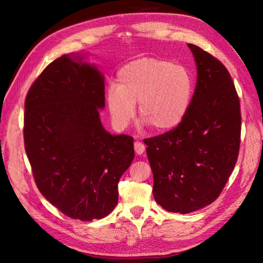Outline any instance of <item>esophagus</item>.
<instances>
[{
    "mask_svg": "<svg viewBox=\"0 0 263 263\" xmlns=\"http://www.w3.org/2000/svg\"><path fill=\"white\" fill-rule=\"evenodd\" d=\"M135 151H136V153H137L138 155H141L142 153H144V152H145V145H144V142L136 141V142H135Z\"/></svg>",
    "mask_w": 263,
    "mask_h": 263,
    "instance_id": "34e87169",
    "label": "esophagus"
}]
</instances>
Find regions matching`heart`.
<instances>
[{
	"instance_id": "b5f03b06",
	"label": "heart",
	"mask_w": 263,
	"mask_h": 263,
	"mask_svg": "<svg viewBox=\"0 0 263 263\" xmlns=\"http://www.w3.org/2000/svg\"><path fill=\"white\" fill-rule=\"evenodd\" d=\"M194 82L183 66L159 58L133 60L118 70L117 86L106 89V106L118 130L127 127L136 115L157 132L174 130L191 105Z\"/></svg>"
}]
</instances>
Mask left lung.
<instances>
[{
	"label": "left lung",
	"mask_w": 263,
	"mask_h": 263,
	"mask_svg": "<svg viewBox=\"0 0 263 263\" xmlns=\"http://www.w3.org/2000/svg\"><path fill=\"white\" fill-rule=\"evenodd\" d=\"M188 46L197 67L188 114L174 130L144 139L154 199L176 213L216 201L237 162L241 133L240 102L229 70L201 47Z\"/></svg>",
	"instance_id": "8db88e82"
}]
</instances>
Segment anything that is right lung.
I'll use <instances>...</instances> for the list:
<instances>
[{"label": "right lung", "mask_w": 263, "mask_h": 263, "mask_svg": "<svg viewBox=\"0 0 263 263\" xmlns=\"http://www.w3.org/2000/svg\"><path fill=\"white\" fill-rule=\"evenodd\" d=\"M104 75L80 54L51 62L25 99L24 145L39 191L73 219H102L118 203L133 138L102 125Z\"/></svg>", "instance_id": "right-lung-1"}]
</instances>
